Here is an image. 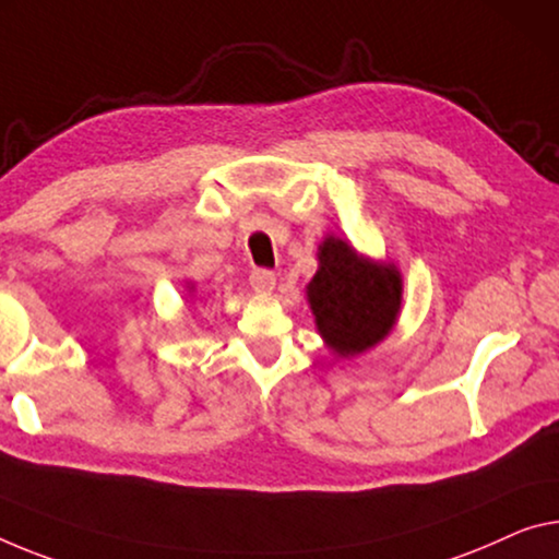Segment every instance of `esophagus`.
Masks as SVG:
<instances>
[{
    "label": "esophagus",
    "instance_id": "1",
    "mask_svg": "<svg viewBox=\"0 0 559 559\" xmlns=\"http://www.w3.org/2000/svg\"><path fill=\"white\" fill-rule=\"evenodd\" d=\"M250 285L257 295H270L274 285H277V277H274V272L270 270H254L250 274Z\"/></svg>",
    "mask_w": 559,
    "mask_h": 559
}]
</instances>
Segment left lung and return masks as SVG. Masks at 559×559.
<instances>
[{
  "mask_svg": "<svg viewBox=\"0 0 559 559\" xmlns=\"http://www.w3.org/2000/svg\"><path fill=\"white\" fill-rule=\"evenodd\" d=\"M305 295L320 337L337 359L365 355L394 330L402 312V272L394 262L359 254L349 239L328 235Z\"/></svg>",
  "mask_w": 559,
  "mask_h": 559,
  "instance_id": "8db88e82",
  "label": "left lung"
}]
</instances>
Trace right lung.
Here are the masks:
<instances>
[{"label": "right lung", "mask_w": 559, "mask_h": 559, "mask_svg": "<svg viewBox=\"0 0 559 559\" xmlns=\"http://www.w3.org/2000/svg\"><path fill=\"white\" fill-rule=\"evenodd\" d=\"M185 289H187V295H194V282H187V285H185Z\"/></svg>", "instance_id": "obj_1"}]
</instances>
